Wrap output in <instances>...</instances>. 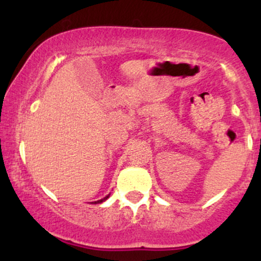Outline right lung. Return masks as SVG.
Returning a JSON list of instances; mask_svg holds the SVG:
<instances>
[{"label": "right lung", "mask_w": 261, "mask_h": 261, "mask_svg": "<svg viewBox=\"0 0 261 261\" xmlns=\"http://www.w3.org/2000/svg\"><path fill=\"white\" fill-rule=\"evenodd\" d=\"M108 197H109V195H108V196H106V197H104V199H101V200H98V201H95L94 203H100V202H103V201H106V200L108 199Z\"/></svg>", "instance_id": "right-lung-1"}]
</instances>
